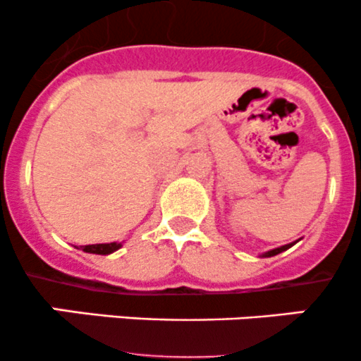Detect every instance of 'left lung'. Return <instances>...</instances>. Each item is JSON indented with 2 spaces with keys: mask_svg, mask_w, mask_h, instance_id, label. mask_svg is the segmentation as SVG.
Returning <instances> with one entry per match:
<instances>
[{
  "mask_svg": "<svg viewBox=\"0 0 361 361\" xmlns=\"http://www.w3.org/2000/svg\"><path fill=\"white\" fill-rule=\"evenodd\" d=\"M295 243H298V239H297V241L290 243V245H283V246H279V248H274V250H269V251H265V253L258 255V257H260V258L274 257V255H279V253H283V251H286V250H288V248H292V246L295 245Z\"/></svg>",
  "mask_w": 361,
  "mask_h": 361,
  "instance_id": "8db88e82",
  "label": "left lung"
}]
</instances>
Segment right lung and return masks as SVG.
Here are the masks:
<instances>
[{
  "mask_svg": "<svg viewBox=\"0 0 361 361\" xmlns=\"http://www.w3.org/2000/svg\"><path fill=\"white\" fill-rule=\"evenodd\" d=\"M123 243H103V245H87V246H82V250L85 251V253H94V255H111L115 253L116 250L122 248Z\"/></svg>",
  "mask_w": 361,
  "mask_h": 361,
  "instance_id": "right-lung-1",
  "label": "right lung"
}]
</instances>
